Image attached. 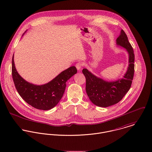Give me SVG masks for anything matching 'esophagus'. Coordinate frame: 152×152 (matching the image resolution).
<instances>
[{"label":"esophagus","instance_id":"1","mask_svg":"<svg viewBox=\"0 0 152 152\" xmlns=\"http://www.w3.org/2000/svg\"><path fill=\"white\" fill-rule=\"evenodd\" d=\"M83 64L82 63L79 62V63H78L76 64L75 66H76V68H77V69L78 70H80V69L81 68V67L83 66Z\"/></svg>","mask_w":152,"mask_h":152}]
</instances>
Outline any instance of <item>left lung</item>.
<instances>
[{"label": "left lung", "instance_id": "8db88e82", "mask_svg": "<svg viewBox=\"0 0 152 152\" xmlns=\"http://www.w3.org/2000/svg\"><path fill=\"white\" fill-rule=\"evenodd\" d=\"M116 44L126 49L129 54V66L122 79L107 81L98 78L87 68L83 69L86 78V92L91 101L100 107H108L118 103L129 90L134 75V55L133 48L123 30L116 39Z\"/></svg>", "mask_w": 152, "mask_h": 152}]
</instances>
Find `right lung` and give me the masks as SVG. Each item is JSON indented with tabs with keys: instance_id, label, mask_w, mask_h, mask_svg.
Segmentation results:
<instances>
[{
	"instance_id": "add662e5",
	"label": "right lung",
	"mask_w": 152,
	"mask_h": 152,
	"mask_svg": "<svg viewBox=\"0 0 152 152\" xmlns=\"http://www.w3.org/2000/svg\"><path fill=\"white\" fill-rule=\"evenodd\" d=\"M13 58L14 56L12 58V73L15 87L27 104L38 109L49 110L57 105L64 93L66 82L77 72L76 67L72 66L49 83L42 86L34 85L24 80L19 74Z\"/></svg>"
}]
</instances>
